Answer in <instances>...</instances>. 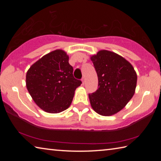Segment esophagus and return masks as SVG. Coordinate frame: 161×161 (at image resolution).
<instances>
[{
  "label": "esophagus",
  "mask_w": 161,
  "mask_h": 161,
  "mask_svg": "<svg viewBox=\"0 0 161 161\" xmlns=\"http://www.w3.org/2000/svg\"><path fill=\"white\" fill-rule=\"evenodd\" d=\"M81 81H82V84L84 85V83H85V79H84V77H83L82 79H81Z\"/></svg>",
  "instance_id": "1"
}]
</instances>
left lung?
Segmentation results:
<instances>
[{
    "mask_svg": "<svg viewBox=\"0 0 161 161\" xmlns=\"http://www.w3.org/2000/svg\"><path fill=\"white\" fill-rule=\"evenodd\" d=\"M91 60L99 80L97 90L89 94L91 106L100 115L111 116L133 97L137 75L130 62L113 52L100 50Z\"/></svg>",
    "mask_w": 161,
    "mask_h": 161,
    "instance_id": "obj_1",
    "label": "left lung"
}]
</instances>
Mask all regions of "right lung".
I'll use <instances>...</instances> for the list:
<instances>
[{
    "label": "right lung",
    "instance_id": "right-lung-1",
    "mask_svg": "<svg viewBox=\"0 0 161 161\" xmlns=\"http://www.w3.org/2000/svg\"><path fill=\"white\" fill-rule=\"evenodd\" d=\"M81 84L73 76V67L64 51L45 54L30 67L26 86L35 103L48 113L62 112L69 107L75 89Z\"/></svg>",
    "mask_w": 161,
    "mask_h": 161
}]
</instances>
